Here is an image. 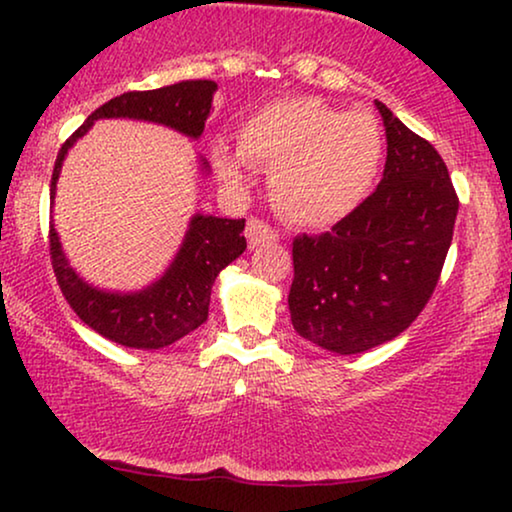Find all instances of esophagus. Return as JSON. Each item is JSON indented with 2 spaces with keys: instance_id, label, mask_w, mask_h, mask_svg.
Here are the masks:
<instances>
[{
  "instance_id": "obj_1",
  "label": "esophagus",
  "mask_w": 512,
  "mask_h": 512,
  "mask_svg": "<svg viewBox=\"0 0 512 512\" xmlns=\"http://www.w3.org/2000/svg\"><path fill=\"white\" fill-rule=\"evenodd\" d=\"M244 235H247V242L249 247H261L265 242H277L279 240V233L275 228H270L268 223L258 221V219H249L247 221V230H244Z\"/></svg>"
}]
</instances>
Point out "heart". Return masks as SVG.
Masks as SVG:
<instances>
[{
    "mask_svg": "<svg viewBox=\"0 0 512 512\" xmlns=\"http://www.w3.org/2000/svg\"><path fill=\"white\" fill-rule=\"evenodd\" d=\"M216 172L230 184L249 165L268 167L272 200L305 228L333 226L373 191L384 160V132L370 111H340L319 97H284L242 123L237 149L212 144Z\"/></svg>",
    "mask_w": 512,
    "mask_h": 512,
    "instance_id": "heart-1",
    "label": "heart"
}]
</instances>
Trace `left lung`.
<instances>
[{"instance_id": "left-lung-1", "label": "left lung", "mask_w": 512, "mask_h": 512, "mask_svg": "<svg viewBox=\"0 0 512 512\" xmlns=\"http://www.w3.org/2000/svg\"><path fill=\"white\" fill-rule=\"evenodd\" d=\"M387 163L375 193L328 233L293 240L291 321L335 354L394 340L436 289L459 198L433 146L375 102Z\"/></svg>"}]
</instances>
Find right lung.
Masks as SVG:
<instances>
[{"label":"right lung","instance_id":"right-lung-1","mask_svg":"<svg viewBox=\"0 0 512 512\" xmlns=\"http://www.w3.org/2000/svg\"><path fill=\"white\" fill-rule=\"evenodd\" d=\"M216 83L207 79L179 81L158 90L123 93L102 104L86 118V123L62 144L51 177V200L65 163L67 151L93 128L100 118H130V121L158 123L181 135L200 139L212 109ZM200 170L209 174V165L200 158ZM244 219H219L212 214H193L184 242L156 282L139 291H107L88 284L62 251L58 230L51 223V263L62 296L102 338L135 349H160L172 345L205 324L209 296L219 272L247 249L242 235Z\"/></svg>","mask_w":512,"mask_h":512}]
</instances>
